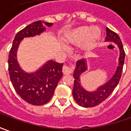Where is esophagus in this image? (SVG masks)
<instances>
[{"instance_id":"34e87169","label":"esophagus","mask_w":131,"mask_h":131,"mask_svg":"<svg viewBox=\"0 0 131 131\" xmlns=\"http://www.w3.org/2000/svg\"><path fill=\"white\" fill-rule=\"evenodd\" d=\"M73 70H74V66L64 65V67H63L62 72H63L64 74H71V73H72Z\"/></svg>"}]
</instances>
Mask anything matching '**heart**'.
Listing matches in <instances>:
<instances>
[{
    "instance_id": "obj_1",
    "label": "heart",
    "mask_w": 131,
    "mask_h": 131,
    "mask_svg": "<svg viewBox=\"0 0 131 131\" xmlns=\"http://www.w3.org/2000/svg\"><path fill=\"white\" fill-rule=\"evenodd\" d=\"M101 37V32L97 27H80L64 36L66 42L78 45L84 51H89L95 47Z\"/></svg>"
}]
</instances>
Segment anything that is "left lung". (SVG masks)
<instances>
[{"instance_id":"1","label":"left lung","mask_w":131,"mask_h":131,"mask_svg":"<svg viewBox=\"0 0 131 131\" xmlns=\"http://www.w3.org/2000/svg\"><path fill=\"white\" fill-rule=\"evenodd\" d=\"M106 36L105 41L115 43L119 48V57L118 66L117 67V70L115 71L114 75L106 83L99 86L96 90L93 91H88L82 86L80 83V76L88 70L87 60L81 59L77 61L76 67L73 74L74 80L72 95L75 102L80 106L83 107L96 106L104 102V100H106L112 94V93L113 92L121 78L123 64H124L125 56L123 43L119 38V35L115 33V32L109 29L108 27L106 28Z\"/></svg>"}]
</instances>
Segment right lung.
<instances>
[{
	"mask_svg": "<svg viewBox=\"0 0 131 131\" xmlns=\"http://www.w3.org/2000/svg\"><path fill=\"white\" fill-rule=\"evenodd\" d=\"M52 25V23L40 20L31 23L16 35L9 51L8 63L12 85L18 95L32 105H43L51 100L63 74V63L49 60L37 71L29 73L19 66L16 53L21 41L25 38L39 35L46 30V27H49Z\"/></svg>",
	"mask_w": 131,
	"mask_h": 131,
	"instance_id": "obj_1",
	"label": "right lung"
}]
</instances>
